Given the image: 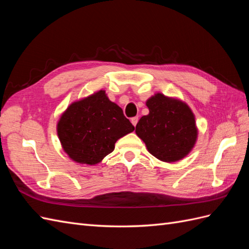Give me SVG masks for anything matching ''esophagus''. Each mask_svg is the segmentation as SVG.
Here are the masks:
<instances>
[{
	"mask_svg": "<svg viewBox=\"0 0 249 249\" xmlns=\"http://www.w3.org/2000/svg\"><path fill=\"white\" fill-rule=\"evenodd\" d=\"M131 123H132V124H133L134 126H136V124H137V123H138V117H137V116L132 117V118H131Z\"/></svg>",
	"mask_w": 249,
	"mask_h": 249,
	"instance_id": "esophagus-1",
	"label": "esophagus"
}]
</instances>
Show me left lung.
Returning a JSON list of instances; mask_svg holds the SVG:
<instances>
[{
  "label": "left lung",
  "instance_id": "obj_1",
  "mask_svg": "<svg viewBox=\"0 0 249 249\" xmlns=\"http://www.w3.org/2000/svg\"><path fill=\"white\" fill-rule=\"evenodd\" d=\"M149 110L136 125L137 136L157 159L172 163L189 154L197 139L195 117L180 100L158 92L146 101Z\"/></svg>",
  "mask_w": 249,
  "mask_h": 249
}]
</instances>
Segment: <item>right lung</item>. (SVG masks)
<instances>
[{
    "mask_svg": "<svg viewBox=\"0 0 249 249\" xmlns=\"http://www.w3.org/2000/svg\"><path fill=\"white\" fill-rule=\"evenodd\" d=\"M135 130L105 90L71 103L57 124L64 152L80 164L95 165L114 150L116 141Z\"/></svg>",
    "mask_w": 249,
    "mask_h": 249,
    "instance_id": "right-lung-1",
    "label": "right lung"
}]
</instances>
